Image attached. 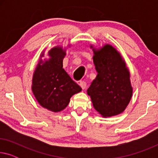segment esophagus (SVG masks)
<instances>
[{
  "label": "esophagus",
  "instance_id": "obj_1",
  "mask_svg": "<svg viewBox=\"0 0 158 158\" xmlns=\"http://www.w3.org/2000/svg\"><path fill=\"white\" fill-rule=\"evenodd\" d=\"M79 85L82 88V89H85V87H86V83L85 81H81V82H80Z\"/></svg>",
  "mask_w": 158,
  "mask_h": 158
}]
</instances>
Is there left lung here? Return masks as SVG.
I'll return each instance as SVG.
<instances>
[{"label":"left lung","instance_id":"obj_1","mask_svg":"<svg viewBox=\"0 0 158 158\" xmlns=\"http://www.w3.org/2000/svg\"><path fill=\"white\" fill-rule=\"evenodd\" d=\"M90 48L98 75L87 90L88 95L103 117L118 115L124 111L132 96L130 73L120 53L111 45Z\"/></svg>","mask_w":158,"mask_h":158}]
</instances>
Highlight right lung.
Returning a JSON list of instances; mask_svg holds the SVG:
<instances>
[{"label": "right lung", "instance_id": "add662e5", "mask_svg": "<svg viewBox=\"0 0 158 158\" xmlns=\"http://www.w3.org/2000/svg\"><path fill=\"white\" fill-rule=\"evenodd\" d=\"M65 55L61 47H53L48 52L49 59L40 60L33 75L31 89L36 101L53 112L65 109L72 96L82 90L62 68Z\"/></svg>", "mask_w": 158, "mask_h": 158}]
</instances>
